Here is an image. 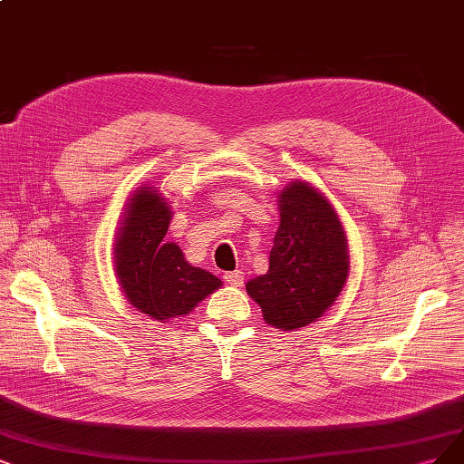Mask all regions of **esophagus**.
<instances>
[{"label": "esophagus", "mask_w": 464, "mask_h": 464, "mask_svg": "<svg viewBox=\"0 0 464 464\" xmlns=\"http://www.w3.org/2000/svg\"><path fill=\"white\" fill-rule=\"evenodd\" d=\"M223 279H226L229 285L233 286H243L245 283V273L241 269H235V271H227L226 276H223Z\"/></svg>", "instance_id": "obj_1"}]
</instances>
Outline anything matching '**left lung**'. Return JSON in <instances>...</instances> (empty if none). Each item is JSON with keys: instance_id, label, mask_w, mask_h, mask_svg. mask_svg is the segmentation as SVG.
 I'll use <instances>...</instances> for the list:
<instances>
[{"instance_id": "8db88e82", "label": "left lung", "mask_w": 464, "mask_h": 464, "mask_svg": "<svg viewBox=\"0 0 464 464\" xmlns=\"http://www.w3.org/2000/svg\"><path fill=\"white\" fill-rule=\"evenodd\" d=\"M281 221L269 269L246 283L267 324L283 331L317 321L348 279V243L329 198L307 181H290L279 195Z\"/></svg>"}]
</instances>
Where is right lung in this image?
<instances>
[{
  "label": "right lung",
  "mask_w": 464,
  "mask_h": 464,
  "mask_svg": "<svg viewBox=\"0 0 464 464\" xmlns=\"http://www.w3.org/2000/svg\"><path fill=\"white\" fill-rule=\"evenodd\" d=\"M126 206L114 269L128 302L162 323L187 315L221 281L188 264L176 243H166L171 210L157 187H140Z\"/></svg>",
  "instance_id": "add662e5"
}]
</instances>
